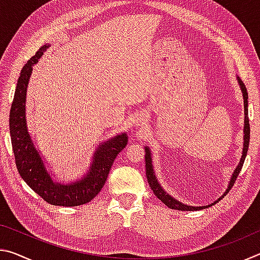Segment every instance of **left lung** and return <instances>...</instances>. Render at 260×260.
I'll use <instances>...</instances> for the list:
<instances>
[{"mask_svg":"<svg viewBox=\"0 0 260 260\" xmlns=\"http://www.w3.org/2000/svg\"><path fill=\"white\" fill-rule=\"evenodd\" d=\"M237 81H239V85H240V88L242 90V95H243V100H244V131H243L244 132V139H243L244 142H243V151H242V157H241V160L239 162V165H237V167L234 171V173H233V175H232L230 184H228V188L226 189V191L223 192V195L221 197H219V199L215 201L214 203L210 204V205H206V206H190V205L181 203V202H179L178 200H175V199H173L172 196L169 195V193H167L164 190V189H162L160 184L158 183V180L156 178L155 172H153L150 149L146 147V173H147V179H148L149 186H150L151 190L157 196V199H159L162 202V203L169 206L170 209L180 210V211H197V210L210 208V206L214 205L215 203H218L220 200L223 199V196H226L227 192L231 190L233 186H234L237 175L240 174L241 170H242V166H243V162H244V159L246 157V152H248V148H249V141H250V124H249V116H248V91H246V88L244 86V83L241 81V79L239 77H237Z\"/></svg>","mask_w":260,"mask_h":260,"instance_id":"1","label":"left lung"}]
</instances>
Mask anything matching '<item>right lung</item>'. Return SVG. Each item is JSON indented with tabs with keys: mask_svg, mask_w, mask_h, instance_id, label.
Instances as JSON below:
<instances>
[{
	"mask_svg": "<svg viewBox=\"0 0 260 260\" xmlns=\"http://www.w3.org/2000/svg\"><path fill=\"white\" fill-rule=\"evenodd\" d=\"M48 48L49 45L41 47L28 59L18 78L9 118L12 150L20 177L39 196L52 205L78 206L90 202L101 191L114 159L126 147L128 136L121 133L101 143L94 153L89 171L81 179L76 180V182L60 183L52 180L40 153L34 147L26 125V93L29 77L34 64L38 63Z\"/></svg>",
	"mask_w": 260,
	"mask_h": 260,
	"instance_id": "obj_1",
	"label": "right lung"
}]
</instances>
